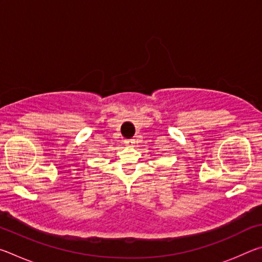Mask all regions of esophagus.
<instances>
[{
    "label": "esophagus",
    "mask_w": 262,
    "mask_h": 262,
    "mask_svg": "<svg viewBox=\"0 0 262 262\" xmlns=\"http://www.w3.org/2000/svg\"><path fill=\"white\" fill-rule=\"evenodd\" d=\"M123 142H125V144H127V145H133L135 143L134 140H125Z\"/></svg>",
    "instance_id": "obj_1"
}]
</instances>
